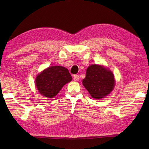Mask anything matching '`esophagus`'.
Segmentation results:
<instances>
[{
  "instance_id": "34e87169",
  "label": "esophagus",
  "mask_w": 149,
  "mask_h": 149,
  "mask_svg": "<svg viewBox=\"0 0 149 149\" xmlns=\"http://www.w3.org/2000/svg\"><path fill=\"white\" fill-rule=\"evenodd\" d=\"M74 80L75 81H78L79 80V75H74Z\"/></svg>"
}]
</instances>
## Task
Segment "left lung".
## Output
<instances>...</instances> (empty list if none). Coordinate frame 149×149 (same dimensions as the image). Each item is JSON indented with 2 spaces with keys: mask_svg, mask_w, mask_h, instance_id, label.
I'll return each instance as SVG.
<instances>
[{
  "mask_svg": "<svg viewBox=\"0 0 149 149\" xmlns=\"http://www.w3.org/2000/svg\"><path fill=\"white\" fill-rule=\"evenodd\" d=\"M83 84L94 99L106 97L113 91L115 80L109 68L99 65H91L86 69Z\"/></svg>",
  "mask_w": 149,
  "mask_h": 149,
  "instance_id": "8db88e82",
  "label": "left lung"
}]
</instances>
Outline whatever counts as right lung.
Masks as SVG:
<instances>
[{
    "label": "right lung",
    "instance_id": "obj_1",
    "mask_svg": "<svg viewBox=\"0 0 149 149\" xmlns=\"http://www.w3.org/2000/svg\"><path fill=\"white\" fill-rule=\"evenodd\" d=\"M72 80L68 70L61 66H52L37 75L35 83L37 90L43 97L53 98L64 85Z\"/></svg>",
    "mask_w": 149,
    "mask_h": 149
}]
</instances>
